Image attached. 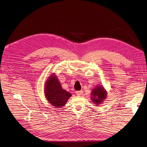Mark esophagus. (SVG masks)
I'll list each match as a JSON object with an SVG mask.
<instances>
[{
	"label": "esophagus",
	"instance_id": "1",
	"mask_svg": "<svg viewBox=\"0 0 147 147\" xmlns=\"http://www.w3.org/2000/svg\"><path fill=\"white\" fill-rule=\"evenodd\" d=\"M82 93H83V91H76V95L77 96H81L82 94Z\"/></svg>",
	"mask_w": 147,
	"mask_h": 147
}]
</instances>
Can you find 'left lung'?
<instances>
[{"label": "left lung", "mask_w": 147, "mask_h": 147, "mask_svg": "<svg viewBox=\"0 0 147 147\" xmlns=\"http://www.w3.org/2000/svg\"><path fill=\"white\" fill-rule=\"evenodd\" d=\"M107 93L104 88L101 86H96V87L92 90L91 96L92 102H94L96 105L101 104L103 100H104L106 97Z\"/></svg>", "instance_id": "obj_1"}]
</instances>
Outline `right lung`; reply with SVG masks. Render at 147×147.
I'll return each instance as SVG.
<instances>
[{
	"instance_id": "obj_1",
	"label": "right lung",
	"mask_w": 147,
	"mask_h": 147,
	"mask_svg": "<svg viewBox=\"0 0 147 147\" xmlns=\"http://www.w3.org/2000/svg\"><path fill=\"white\" fill-rule=\"evenodd\" d=\"M45 94L49 103L57 108L64 106L71 96L69 92L62 88L57 77L55 74H51L46 81Z\"/></svg>"
}]
</instances>
